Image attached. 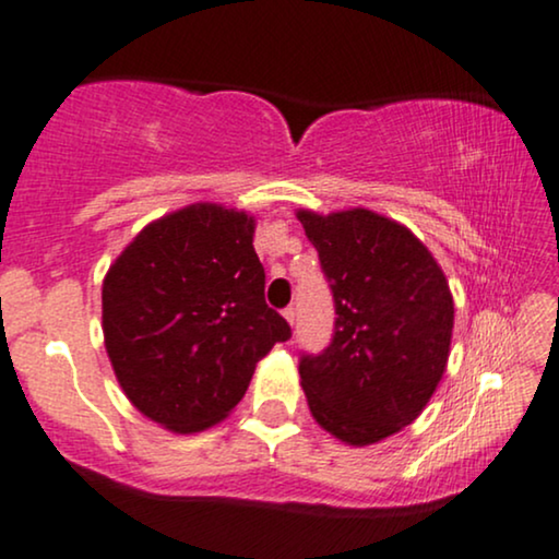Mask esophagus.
Listing matches in <instances>:
<instances>
[{
    "instance_id": "1",
    "label": "esophagus",
    "mask_w": 559,
    "mask_h": 559,
    "mask_svg": "<svg viewBox=\"0 0 559 559\" xmlns=\"http://www.w3.org/2000/svg\"><path fill=\"white\" fill-rule=\"evenodd\" d=\"M284 317H286V322L292 324V328H294V320H296V309H294V307H286V309H284Z\"/></svg>"
}]
</instances>
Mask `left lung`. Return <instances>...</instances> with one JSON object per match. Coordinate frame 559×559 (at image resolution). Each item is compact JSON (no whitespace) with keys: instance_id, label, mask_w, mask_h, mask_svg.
<instances>
[{"instance_id":"8db88e82","label":"left lung","mask_w":559,"mask_h":559,"mask_svg":"<svg viewBox=\"0 0 559 559\" xmlns=\"http://www.w3.org/2000/svg\"><path fill=\"white\" fill-rule=\"evenodd\" d=\"M335 301L332 341L301 353L314 420L350 447L397 433L447 371L454 299L447 275L407 227L366 209L299 211Z\"/></svg>"}]
</instances>
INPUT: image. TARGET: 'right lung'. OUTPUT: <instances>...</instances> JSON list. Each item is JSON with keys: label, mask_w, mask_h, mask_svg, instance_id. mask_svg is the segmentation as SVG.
<instances>
[{"label": "right lung", "mask_w": 559, "mask_h": 559, "mask_svg": "<svg viewBox=\"0 0 559 559\" xmlns=\"http://www.w3.org/2000/svg\"><path fill=\"white\" fill-rule=\"evenodd\" d=\"M255 218L216 203L139 231L103 281V332L133 407L175 433L214 426L245 397L255 364L292 337L265 304Z\"/></svg>", "instance_id": "add662e5"}]
</instances>
